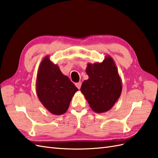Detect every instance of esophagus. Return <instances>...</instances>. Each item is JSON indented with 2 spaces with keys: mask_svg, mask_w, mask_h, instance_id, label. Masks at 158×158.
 <instances>
[{
  "mask_svg": "<svg viewBox=\"0 0 158 158\" xmlns=\"http://www.w3.org/2000/svg\"><path fill=\"white\" fill-rule=\"evenodd\" d=\"M81 85H82V83L81 82H78V83H76V86L78 88V89H80V87H81Z\"/></svg>",
  "mask_w": 158,
  "mask_h": 158,
  "instance_id": "1",
  "label": "esophagus"
}]
</instances>
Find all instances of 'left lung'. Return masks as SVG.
Returning a JSON list of instances; mask_svg holds the SVG:
<instances>
[{
	"mask_svg": "<svg viewBox=\"0 0 158 158\" xmlns=\"http://www.w3.org/2000/svg\"><path fill=\"white\" fill-rule=\"evenodd\" d=\"M88 79L80 88L92 110L97 113L109 110L119 98L122 81L113 59L106 56L102 62L88 64Z\"/></svg>",
	"mask_w": 158,
	"mask_h": 158,
	"instance_id": "obj_1",
	"label": "left lung"
}]
</instances>
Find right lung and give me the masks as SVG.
<instances>
[{"mask_svg": "<svg viewBox=\"0 0 158 158\" xmlns=\"http://www.w3.org/2000/svg\"><path fill=\"white\" fill-rule=\"evenodd\" d=\"M78 90L48 56L42 60L37 71L36 92L40 101L49 112L56 115L64 114Z\"/></svg>", "mask_w": 158, "mask_h": 158, "instance_id": "obj_1", "label": "right lung"}]
</instances>
